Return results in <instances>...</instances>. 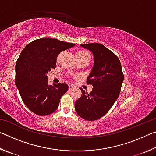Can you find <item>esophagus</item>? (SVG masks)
I'll return each instance as SVG.
<instances>
[{
	"label": "esophagus",
	"instance_id": "esophagus-1",
	"mask_svg": "<svg viewBox=\"0 0 156 156\" xmlns=\"http://www.w3.org/2000/svg\"><path fill=\"white\" fill-rule=\"evenodd\" d=\"M74 87H75L72 85V84H69V90H72V89H73Z\"/></svg>",
	"mask_w": 156,
	"mask_h": 156
}]
</instances>
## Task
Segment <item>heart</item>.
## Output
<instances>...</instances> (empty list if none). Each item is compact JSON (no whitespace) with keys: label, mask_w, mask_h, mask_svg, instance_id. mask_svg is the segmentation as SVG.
<instances>
[{"label":"heart","mask_w":156,"mask_h":156,"mask_svg":"<svg viewBox=\"0 0 156 156\" xmlns=\"http://www.w3.org/2000/svg\"><path fill=\"white\" fill-rule=\"evenodd\" d=\"M76 54H87V55H89V54L88 52H87L85 51H79L78 52H76ZM90 56V55H89Z\"/></svg>","instance_id":"b5f03b06"}]
</instances>
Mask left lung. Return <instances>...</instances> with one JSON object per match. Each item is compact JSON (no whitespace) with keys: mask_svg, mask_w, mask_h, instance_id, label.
Listing matches in <instances>:
<instances>
[{"mask_svg":"<svg viewBox=\"0 0 156 156\" xmlns=\"http://www.w3.org/2000/svg\"><path fill=\"white\" fill-rule=\"evenodd\" d=\"M81 47L93 53L94 65L87 78L93 86L88 94L80 88L82 95L75 102V109L83 119L94 121L105 115L119 96L124 74L118 56L103 44H82Z\"/></svg>","mask_w":156,"mask_h":156,"instance_id":"left-lung-1","label":"left lung"}]
</instances>
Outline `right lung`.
Here are the masks:
<instances>
[{"mask_svg": "<svg viewBox=\"0 0 156 156\" xmlns=\"http://www.w3.org/2000/svg\"><path fill=\"white\" fill-rule=\"evenodd\" d=\"M56 38H43L29 43L16 64L15 83L23 102L38 115H47L57 109L60 98L68 90L67 84L49 85L47 74L56 68L60 52L73 47Z\"/></svg>", "mask_w": 156, "mask_h": 156, "instance_id": "1", "label": "right lung"}]
</instances>
